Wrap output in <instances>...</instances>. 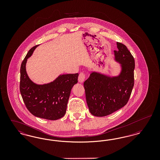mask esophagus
<instances>
[{
	"instance_id": "34e87169",
	"label": "esophagus",
	"mask_w": 160,
	"mask_h": 160,
	"mask_svg": "<svg viewBox=\"0 0 160 160\" xmlns=\"http://www.w3.org/2000/svg\"><path fill=\"white\" fill-rule=\"evenodd\" d=\"M86 74L84 73V72H80L79 74V76H78V82H80V83H83L84 80L86 79Z\"/></svg>"
}]
</instances>
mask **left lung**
Masks as SVG:
<instances>
[{
    "mask_svg": "<svg viewBox=\"0 0 160 160\" xmlns=\"http://www.w3.org/2000/svg\"><path fill=\"white\" fill-rule=\"evenodd\" d=\"M116 44L115 59L122 65L119 76L110 77L92 72L84 82L87 104L95 116H106L125 106L134 84V59L124 44L119 42Z\"/></svg>",
    "mask_w": 160,
    "mask_h": 160,
    "instance_id": "obj_1",
    "label": "left lung"
}]
</instances>
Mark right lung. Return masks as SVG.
<instances>
[{
	"mask_svg": "<svg viewBox=\"0 0 160 160\" xmlns=\"http://www.w3.org/2000/svg\"><path fill=\"white\" fill-rule=\"evenodd\" d=\"M28 52L20 67V91L28 110L37 117L48 120H57L66 113L71 91L78 82V74H63L54 82L43 85L32 82L26 71V63L33 50Z\"/></svg>",
	"mask_w": 160,
	"mask_h": 160,
	"instance_id": "add662e5",
	"label": "right lung"
}]
</instances>
